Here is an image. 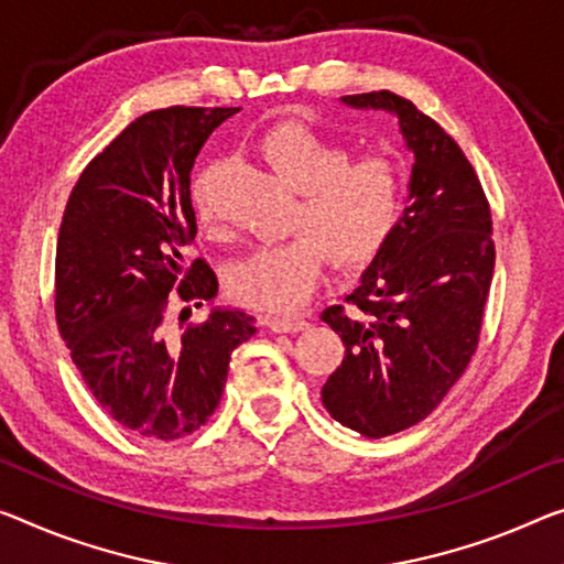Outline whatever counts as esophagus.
<instances>
[{
	"mask_svg": "<svg viewBox=\"0 0 564 564\" xmlns=\"http://www.w3.org/2000/svg\"><path fill=\"white\" fill-rule=\"evenodd\" d=\"M264 325L274 333H302L310 327L305 317H264Z\"/></svg>",
	"mask_w": 564,
	"mask_h": 564,
	"instance_id": "obj_1",
	"label": "esophagus"
}]
</instances>
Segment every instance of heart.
Returning <instances> with one entry per match:
<instances>
[{"label": "heart", "instance_id": "b5f03b06", "mask_svg": "<svg viewBox=\"0 0 564 564\" xmlns=\"http://www.w3.org/2000/svg\"><path fill=\"white\" fill-rule=\"evenodd\" d=\"M257 153L292 192L290 239L257 247L229 272V290L245 305L292 312L317 290L327 254L337 267H360L376 259L405 212L409 181L388 155H358L337 138L297 120L276 123L257 138ZM196 214L204 224L214 212L202 188H194Z\"/></svg>", "mask_w": 564, "mask_h": 564}]
</instances>
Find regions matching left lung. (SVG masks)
<instances>
[{
	"instance_id": "8db88e82",
	"label": "left lung",
	"mask_w": 564,
	"mask_h": 564,
	"mask_svg": "<svg viewBox=\"0 0 564 564\" xmlns=\"http://www.w3.org/2000/svg\"><path fill=\"white\" fill-rule=\"evenodd\" d=\"M343 102L395 112L415 155L401 227L348 305L319 315L345 345L323 405L343 426L383 438L426 419L476 352L494 274L491 209L458 143L411 100L378 90Z\"/></svg>"
}]
</instances>
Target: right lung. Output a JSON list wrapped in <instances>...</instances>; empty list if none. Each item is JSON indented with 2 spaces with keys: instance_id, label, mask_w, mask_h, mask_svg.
<instances>
[{
  "instance_id": "obj_1",
  "label": "right lung",
  "mask_w": 564,
  "mask_h": 564,
  "mask_svg": "<svg viewBox=\"0 0 564 564\" xmlns=\"http://www.w3.org/2000/svg\"><path fill=\"white\" fill-rule=\"evenodd\" d=\"M237 110L176 106L135 118L85 166L59 224V335L100 409L141 438L202 429L221 401L234 348L257 333L241 310L214 307L178 335L166 319L173 289L198 305L219 290L204 259H186L196 237L192 169Z\"/></svg>"
}]
</instances>
